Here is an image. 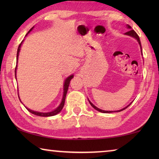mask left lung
I'll return each mask as SVG.
<instances>
[{
	"label": "left lung",
	"instance_id": "1",
	"mask_svg": "<svg viewBox=\"0 0 159 159\" xmlns=\"http://www.w3.org/2000/svg\"><path fill=\"white\" fill-rule=\"evenodd\" d=\"M128 29H130V31H128V32H126V33L125 34H126V35H128V36H133V37H134V38H135V39L138 40V43H139V45H140V47H141V43H140V40H139V36L138 34H137V33L135 31H134L133 29H131V26H129V25H128ZM141 49H142V47H141ZM89 102H90V105L92 106L94 109H96L97 111H100V112H102V113H111V112H119V111H123V110H124V109H125L126 108H127V107H128L130 105V104H129L128 106H127L126 107H125V108H123V109H120V110H118V111H104V110H102V109H99V108H98V107H96L95 105H94V104H93L92 103H91V102L89 101Z\"/></svg>",
	"mask_w": 159,
	"mask_h": 159
}]
</instances>
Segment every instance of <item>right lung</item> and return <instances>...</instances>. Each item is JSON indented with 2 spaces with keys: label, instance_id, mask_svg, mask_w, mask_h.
I'll list each match as a JSON object with an SVG mask.
<instances>
[{
  "label": "right lung",
  "instance_id": "obj_1",
  "mask_svg": "<svg viewBox=\"0 0 159 159\" xmlns=\"http://www.w3.org/2000/svg\"><path fill=\"white\" fill-rule=\"evenodd\" d=\"M34 28V27H33ZM31 28L30 30H29L28 31V33L26 34V35H27L29 32H30L32 29ZM23 42V41H22ZM22 42L20 44V45H19L18 47V49H17V60H18V56H19V52H20V48H21V43H22ZM17 66L16 65V67H15V77H16V69H17ZM74 77L73 75H71V76H70L69 77L67 78V79L65 80V81H64V95H63V98H62V101H61L60 105L59 106L57 109H56L55 110H54V111H51V112H48V113H41V112H38V111H32V110L29 109L28 108H26V109L28 110V111L29 112H31V114H33L34 115H36V116H43V117H46V116H55L56 114H57L58 113H60L61 109H62V108L64 107V102H65V99H66V93H67V90H68V88H69V83H70V80H71L72 79V78Z\"/></svg>",
  "mask_w": 159,
  "mask_h": 159
}]
</instances>
